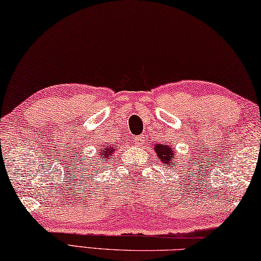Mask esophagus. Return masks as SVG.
Returning a JSON list of instances; mask_svg holds the SVG:
<instances>
[{
	"label": "esophagus",
	"mask_w": 261,
	"mask_h": 261,
	"mask_svg": "<svg viewBox=\"0 0 261 261\" xmlns=\"http://www.w3.org/2000/svg\"><path fill=\"white\" fill-rule=\"evenodd\" d=\"M144 136L143 135H139V136H136V138H134V144L136 147H141L142 146V144L144 143Z\"/></svg>",
	"instance_id": "obj_1"
}]
</instances>
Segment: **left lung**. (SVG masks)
<instances>
[{
  "instance_id": "left-lung-1",
  "label": "left lung",
  "mask_w": 261,
  "mask_h": 261,
  "mask_svg": "<svg viewBox=\"0 0 261 261\" xmlns=\"http://www.w3.org/2000/svg\"><path fill=\"white\" fill-rule=\"evenodd\" d=\"M153 151L156 152L159 160L163 164H166L171 168V165H176L178 157H176V150L170 146V144H163V143H156L153 146Z\"/></svg>"
}]
</instances>
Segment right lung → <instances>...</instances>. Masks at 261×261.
Instances as JSON below:
<instances>
[{
	"instance_id": "right-lung-1",
	"label": "right lung",
	"mask_w": 261,
	"mask_h": 261,
	"mask_svg": "<svg viewBox=\"0 0 261 261\" xmlns=\"http://www.w3.org/2000/svg\"><path fill=\"white\" fill-rule=\"evenodd\" d=\"M117 148L118 146L117 144H111L109 143L108 146L104 144L102 148L99 149V153H98V156H96V161L97 162H110L113 160V156L115 151H117Z\"/></svg>"
}]
</instances>
